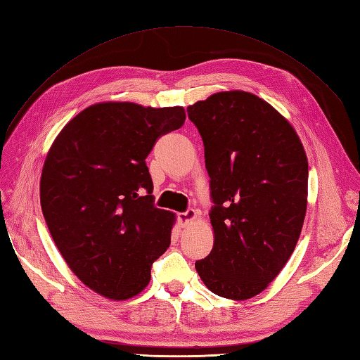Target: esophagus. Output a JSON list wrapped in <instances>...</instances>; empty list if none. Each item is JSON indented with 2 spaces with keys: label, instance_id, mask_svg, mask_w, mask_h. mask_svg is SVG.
Here are the masks:
<instances>
[{
  "label": "esophagus",
  "instance_id": "1",
  "mask_svg": "<svg viewBox=\"0 0 360 360\" xmlns=\"http://www.w3.org/2000/svg\"><path fill=\"white\" fill-rule=\"evenodd\" d=\"M195 218H197V210H194V209H188L186 212L179 214V221L181 226L191 224L192 221H195Z\"/></svg>",
  "mask_w": 360,
  "mask_h": 360
}]
</instances>
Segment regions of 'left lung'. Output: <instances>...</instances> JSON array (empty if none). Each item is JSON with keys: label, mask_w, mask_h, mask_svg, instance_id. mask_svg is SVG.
<instances>
[{"label": "left lung", "mask_w": 360, "mask_h": 360, "mask_svg": "<svg viewBox=\"0 0 360 360\" xmlns=\"http://www.w3.org/2000/svg\"><path fill=\"white\" fill-rule=\"evenodd\" d=\"M203 139L214 248L195 262L210 292L244 301L266 290L302 231L309 162L283 114L249 91L209 96L188 107Z\"/></svg>", "instance_id": "obj_1"}]
</instances>
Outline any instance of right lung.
Returning a JSON list of instances; mask_svg holds the SVG:
<instances>
[{
	"label": "right lung",
	"instance_id": "add662e5",
	"mask_svg": "<svg viewBox=\"0 0 360 360\" xmlns=\"http://www.w3.org/2000/svg\"><path fill=\"white\" fill-rule=\"evenodd\" d=\"M185 119L183 107L99 102L50 146L39 181L44 218L70 270L103 297L139 295L169 248L175 214L153 205L145 160Z\"/></svg>",
	"mask_w": 360,
	"mask_h": 360
}]
</instances>
